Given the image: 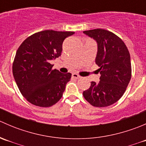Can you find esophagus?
I'll use <instances>...</instances> for the list:
<instances>
[{
    "instance_id": "1",
    "label": "esophagus",
    "mask_w": 146,
    "mask_h": 146,
    "mask_svg": "<svg viewBox=\"0 0 146 146\" xmlns=\"http://www.w3.org/2000/svg\"><path fill=\"white\" fill-rule=\"evenodd\" d=\"M72 78H75V79H78V78H80V76H79L78 74H77V73H72Z\"/></svg>"
}]
</instances>
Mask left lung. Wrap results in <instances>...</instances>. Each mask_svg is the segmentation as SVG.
<instances>
[{"instance_id": "left-lung-1", "label": "left lung", "mask_w": 146, "mask_h": 146, "mask_svg": "<svg viewBox=\"0 0 146 146\" xmlns=\"http://www.w3.org/2000/svg\"><path fill=\"white\" fill-rule=\"evenodd\" d=\"M98 44L95 63L100 67V82H91L82 93L91 105L104 107L117 102L123 95L131 78L130 54L124 42L103 29L84 31Z\"/></svg>"}]
</instances>
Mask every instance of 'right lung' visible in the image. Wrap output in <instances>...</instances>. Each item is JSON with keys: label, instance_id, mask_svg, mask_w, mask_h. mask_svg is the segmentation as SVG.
<instances>
[{"label": "right lung", "instance_id": "right-lung-1", "mask_svg": "<svg viewBox=\"0 0 146 146\" xmlns=\"http://www.w3.org/2000/svg\"><path fill=\"white\" fill-rule=\"evenodd\" d=\"M74 32L44 30L27 37L17 49L13 73L20 92L35 106L48 107L63 96L71 73L52 70L50 61L58 58L64 39Z\"/></svg>", "mask_w": 146, "mask_h": 146}]
</instances>
